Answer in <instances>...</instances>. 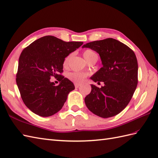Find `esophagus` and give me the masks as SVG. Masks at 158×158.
Listing matches in <instances>:
<instances>
[{
    "mask_svg": "<svg viewBox=\"0 0 158 158\" xmlns=\"http://www.w3.org/2000/svg\"><path fill=\"white\" fill-rule=\"evenodd\" d=\"M80 86H81V85L80 84H78V83H75V87L76 88H79Z\"/></svg>",
    "mask_w": 158,
    "mask_h": 158,
    "instance_id": "obj_1",
    "label": "esophagus"
}]
</instances>
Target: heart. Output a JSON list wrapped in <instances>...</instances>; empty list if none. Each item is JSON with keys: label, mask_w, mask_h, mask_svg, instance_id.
<instances>
[{"label": "heart", "mask_w": 158, "mask_h": 158, "mask_svg": "<svg viewBox=\"0 0 158 158\" xmlns=\"http://www.w3.org/2000/svg\"><path fill=\"white\" fill-rule=\"evenodd\" d=\"M95 55H96V53L93 51H92V50H89V49L85 50V51L83 53V57H84V58L85 59L87 62H88L92 56H95ZM70 57V55L68 56L64 59V66H66L67 64H68ZM87 75H87V73H85L75 71V72L69 73L68 74V75H67V77H68V78L70 80V81H72L76 83H81L84 81V80L86 78Z\"/></svg>", "instance_id": "obj_1"}]
</instances>
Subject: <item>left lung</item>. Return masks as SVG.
Returning a JSON list of instances; mask_svg holds the SVG:
<instances>
[{
	"instance_id": "left-lung-1",
	"label": "left lung",
	"mask_w": 158,
	"mask_h": 158,
	"mask_svg": "<svg viewBox=\"0 0 158 158\" xmlns=\"http://www.w3.org/2000/svg\"><path fill=\"white\" fill-rule=\"evenodd\" d=\"M98 53L102 67L90 77L93 81L103 82L85 96V103L94 114L102 118L115 116L126 108L138 84V62L135 53L127 45L112 38L86 43Z\"/></svg>"
}]
</instances>
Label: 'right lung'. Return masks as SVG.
Listing matches in <instances>:
<instances>
[{
  "instance_id": "add662e5",
  "label": "right lung",
  "mask_w": 158,
  "mask_h": 158,
  "mask_svg": "<svg viewBox=\"0 0 158 158\" xmlns=\"http://www.w3.org/2000/svg\"><path fill=\"white\" fill-rule=\"evenodd\" d=\"M83 43L65 42L53 36H45L23 50L19 58L16 83L23 103L32 112L49 117L62 108L75 85L59 73L63 72L66 57ZM52 76L59 79L58 86L50 81Z\"/></svg>"
}]
</instances>
